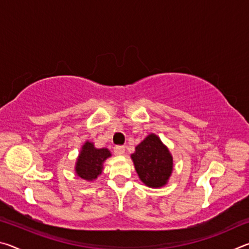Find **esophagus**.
<instances>
[{"label": "esophagus", "instance_id": "34e87169", "mask_svg": "<svg viewBox=\"0 0 249 249\" xmlns=\"http://www.w3.org/2000/svg\"><path fill=\"white\" fill-rule=\"evenodd\" d=\"M124 153H125V147L124 146L119 145V146H115L114 147V154L115 155L122 156V155H124Z\"/></svg>", "mask_w": 249, "mask_h": 249}]
</instances>
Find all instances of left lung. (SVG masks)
Masks as SVG:
<instances>
[{"label": "left lung", "instance_id": "obj_1", "mask_svg": "<svg viewBox=\"0 0 249 249\" xmlns=\"http://www.w3.org/2000/svg\"><path fill=\"white\" fill-rule=\"evenodd\" d=\"M132 159L135 169L146 185L159 188L167 183L172 171V157L156 135H148L136 147Z\"/></svg>", "mask_w": 249, "mask_h": 249}]
</instances>
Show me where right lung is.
Segmentation results:
<instances>
[{"label": "right lung", "instance_id": "add662e5", "mask_svg": "<svg viewBox=\"0 0 249 249\" xmlns=\"http://www.w3.org/2000/svg\"><path fill=\"white\" fill-rule=\"evenodd\" d=\"M111 156L107 148H95L92 142H87L82 146V150L75 166L77 175L84 180L92 181L102 172V163Z\"/></svg>", "mask_w": 249, "mask_h": 249}]
</instances>
